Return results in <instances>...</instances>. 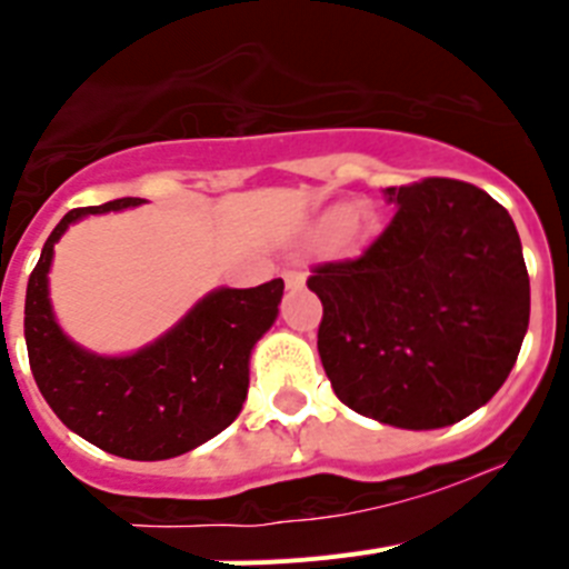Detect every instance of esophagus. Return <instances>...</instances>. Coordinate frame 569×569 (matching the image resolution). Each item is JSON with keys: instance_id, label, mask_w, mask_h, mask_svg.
Returning a JSON list of instances; mask_svg holds the SVG:
<instances>
[{"instance_id": "34e87169", "label": "esophagus", "mask_w": 569, "mask_h": 569, "mask_svg": "<svg viewBox=\"0 0 569 569\" xmlns=\"http://www.w3.org/2000/svg\"><path fill=\"white\" fill-rule=\"evenodd\" d=\"M305 279H308V276L301 273V270H288V273H284V284H288L290 290L305 288Z\"/></svg>"}]
</instances>
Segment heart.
<instances>
[{
	"mask_svg": "<svg viewBox=\"0 0 569 569\" xmlns=\"http://www.w3.org/2000/svg\"><path fill=\"white\" fill-rule=\"evenodd\" d=\"M336 216H339V219H345L347 208H341V213H336ZM347 224H356V213H353V210H350V219H347Z\"/></svg>",
	"mask_w": 569,
	"mask_h": 569,
	"instance_id": "b5f03b06",
	"label": "heart"
}]
</instances>
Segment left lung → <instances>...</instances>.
<instances>
[{"instance_id":"left-lung-1","label":"left lung","mask_w":569,"mask_h":569,"mask_svg":"<svg viewBox=\"0 0 569 569\" xmlns=\"http://www.w3.org/2000/svg\"><path fill=\"white\" fill-rule=\"evenodd\" d=\"M396 204L353 259L316 264L319 356L350 410L436 430L499 393L530 325L519 230L492 196L459 179L387 188Z\"/></svg>"}]
</instances>
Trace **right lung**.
Instances as JSON below:
<instances>
[{
	"instance_id": "1",
	"label": "right lung",
	"mask_w": 569,
	"mask_h": 569,
	"mask_svg": "<svg viewBox=\"0 0 569 569\" xmlns=\"http://www.w3.org/2000/svg\"><path fill=\"white\" fill-rule=\"evenodd\" d=\"M136 204L142 199H116L64 213L28 279L24 341L39 393L68 430L104 453L162 461L188 453L233 425L248 399L250 353L279 316L284 281L210 290L142 350L90 353L62 333L53 316L48 290L53 244L84 216Z\"/></svg>"
}]
</instances>
